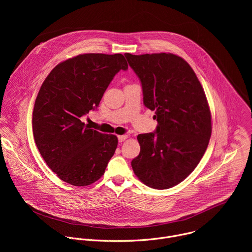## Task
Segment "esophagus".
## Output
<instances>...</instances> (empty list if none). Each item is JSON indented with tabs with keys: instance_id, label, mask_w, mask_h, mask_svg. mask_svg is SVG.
<instances>
[{
	"instance_id": "esophagus-1",
	"label": "esophagus",
	"mask_w": 252,
	"mask_h": 252,
	"mask_svg": "<svg viewBox=\"0 0 252 252\" xmlns=\"http://www.w3.org/2000/svg\"><path fill=\"white\" fill-rule=\"evenodd\" d=\"M118 138H119L120 142H123V141H125L127 138V135H126V134L125 135H119Z\"/></svg>"
}]
</instances>
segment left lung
Returning <instances> with one entry per match:
<instances>
[{
	"label": "left lung",
	"instance_id": "1",
	"mask_svg": "<svg viewBox=\"0 0 252 252\" xmlns=\"http://www.w3.org/2000/svg\"><path fill=\"white\" fill-rule=\"evenodd\" d=\"M125 56L158 124L155 132L137 135L140 153L131 161L133 172L150 188H172L193 171L208 146L211 115L204 91L191 66L176 55Z\"/></svg>",
	"mask_w": 252,
	"mask_h": 252
}]
</instances>
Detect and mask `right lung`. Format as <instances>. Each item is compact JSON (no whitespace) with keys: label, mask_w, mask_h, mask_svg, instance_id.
<instances>
[{"label":"right lung","mask_w":252,"mask_h":252,"mask_svg":"<svg viewBox=\"0 0 252 252\" xmlns=\"http://www.w3.org/2000/svg\"><path fill=\"white\" fill-rule=\"evenodd\" d=\"M122 54H83L57 64L34 101L32 132L48 166L75 187L102 176L118 137L86 126L81 118L94 110L114 77L127 69Z\"/></svg>","instance_id":"right-lung-1"}]
</instances>
